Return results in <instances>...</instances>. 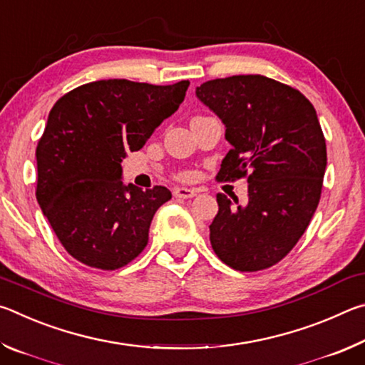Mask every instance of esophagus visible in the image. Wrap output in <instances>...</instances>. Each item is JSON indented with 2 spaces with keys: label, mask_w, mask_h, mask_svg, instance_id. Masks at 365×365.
<instances>
[{
  "label": "esophagus",
  "mask_w": 365,
  "mask_h": 365,
  "mask_svg": "<svg viewBox=\"0 0 365 365\" xmlns=\"http://www.w3.org/2000/svg\"><path fill=\"white\" fill-rule=\"evenodd\" d=\"M174 196L175 197H180V200H188V197L196 196V191L191 190V188L180 187V188H175L174 190Z\"/></svg>",
  "instance_id": "obj_1"
}]
</instances>
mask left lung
<instances>
[{
	"mask_svg": "<svg viewBox=\"0 0 365 365\" xmlns=\"http://www.w3.org/2000/svg\"><path fill=\"white\" fill-rule=\"evenodd\" d=\"M232 145L220 180L248 175V200L217 193L212 250L232 269L256 272L282 261L316 212L327 168L325 138L311 101L264 76H233L196 86Z\"/></svg>",
	"mask_w": 365,
	"mask_h": 365,
	"instance_id": "obj_1",
	"label": "left lung"
}]
</instances>
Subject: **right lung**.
<instances>
[{
    "mask_svg": "<svg viewBox=\"0 0 365 365\" xmlns=\"http://www.w3.org/2000/svg\"><path fill=\"white\" fill-rule=\"evenodd\" d=\"M188 85L98 80L73 88L49 110L36 146V201L77 261L114 270L145 250L154 214L172 193L123 185L120 163L175 113Z\"/></svg>",
    "mask_w": 365,
    "mask_h": 365,
    "instance_id": "add662e5",
    "label": "right lung"
}]
</instances>
